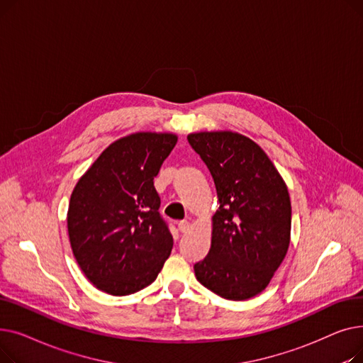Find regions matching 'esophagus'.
Returning <instances> with one entry per match:
<instances>
[{"label": "esophagus", "mask_w": 363, "mask_h": 363, "mask_svg": "<svg viewBox=\"0 0 363 363\" xmlns=\"http://www.w3.org/2000/svg\"><path fill=\"white\" fill-rule=\"evenodd\" d=\"M189 226H191V225H189V222H186V220H181V222L178 223V230H179L181 233H186V231L189 230Z\"/></svg>", "instance_id": "34e87169"}]
</instances>
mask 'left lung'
Returning a JSON list of instances; mask_svg holds the SVG:
<instances>
[{"instance_id":"obj_1","label":"left lung","mask_w":363,"mask_h":363,"mask_svg":"<svg viewBox=\"0 0 363 363\" xmlns=\"http://www.w3.org/2000/svg\"><path fill=\"white\" fill-rule=\"evenodd\" d=\"M186 140L211 172L219 200L211 250L194 264L196 277L223 298L255 297L289 250L287 185L266 152L237 132H197Z\"/></svg>"}]
</instances>
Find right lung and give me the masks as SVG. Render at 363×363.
Listing matches in <instances>:
<instances>
[{"label": "right lung", "mask_w": 363, "mask_h": 363, "mask_svg": "<svg viewBox=\"0 0 363 363\" xmlns=\"http://www.w3.org/2000/svg\"><path fill=\"white\" fill-rule=\"evenodd\" d=\"M174 133L137 132L110 144L76 184L67 231L73 256L101 291L128 296L155 281L174 238L159 213L155 178Z\"/></svg>", "instance_id": "1"}]
</instances>
